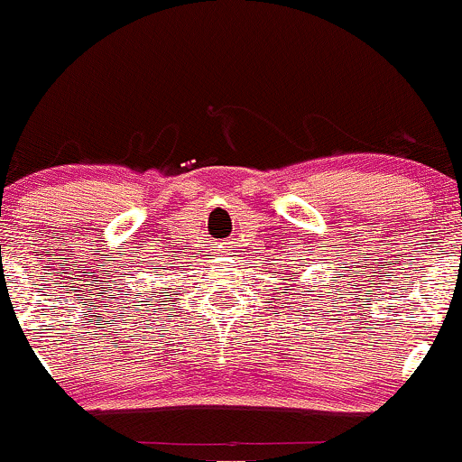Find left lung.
Listing matches in <instances>:
<instances>
[{
	"instance_id": "left-lung-1",
	"label": "left lung",
	"mask_w": 462,
	"mask_h": 462,
	"mask_svg": "<svg viewBox=\"0 0 462 462\" xmlns=\"http://www.w3.org/2000/svg\"><path fill=\"white\" fill-rule=\"evenodd\" d=\"M290 262H294V259H290ZM300 268L294 266V263H282V273H279V277H286L283 282H288L290 279H300ZM286 288H290V283H286Z\"/></svg>"
}]
</instances>
